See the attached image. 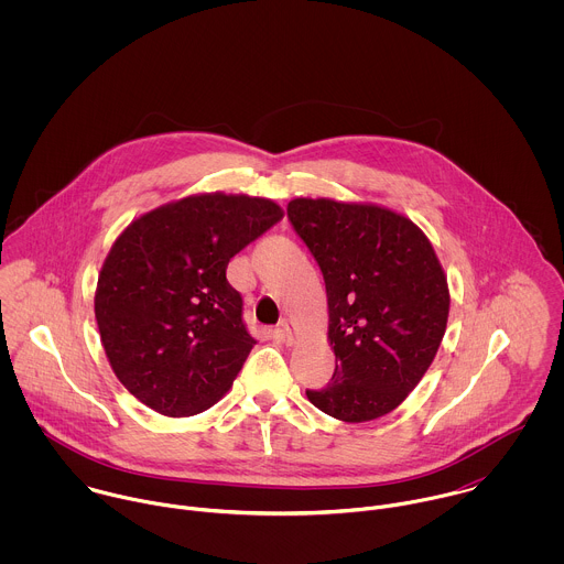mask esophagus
Returning a JSON list of instances; mask_svg holds the SVG:
<instances>
[{
    "instance_id": "34e87169",
    "label": "esophagus",
    "mask_w": 564,
    "mask_h": 564,
    "mask_svg": "<svg viewBox=\"0 0 564 564\" xmlns=\"http://www.w3.org/2000/svg\"><path fill=\"white\" fill-rule=\"evenodd\" d=\"M278 334H280V338L284 343H289V345L293 343V329H291V323L286 322V319L278 325Z\"/></svg>"
}]
</instances>
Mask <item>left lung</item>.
Listing matches in <instances>:
<instances>
[{"label": "left lung", "instance_id": "1", "mask_svg": "<svg viewBox=\"0 0 564 564\" xmlns=\"http://www.w3.org/2000/svg\"><path fill=\"white\" fill-rule=\"evenodd\" d=\"M289 219L322 267L332 382L322 412L365 423L395 410L430 369L449 317L447 275L423 230L378 204L297 197Z\"/></svg>", "mask_w": 564, "mask_h": 564}]
</instances>
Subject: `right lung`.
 I'll return each instance as SVG.
<instances>
[{
    "label": "right lung",
    "mask_w": 564,
    "mask_h": 564,
    "mask_svg": "<svg viewBox=\"0 0 564 564\" xmlns=\"http://www.w3.org/2000/svg\"><path fill=\"white\" fill-rule=\"evenodd\" d=\"M282 217L267 197L197 193L141 215L112 242L95 319L115 376L139 402L191 416L230 391L256 340L226 269Z\"/></svg>",
    "instance_id": "1"
}]
</instances>
